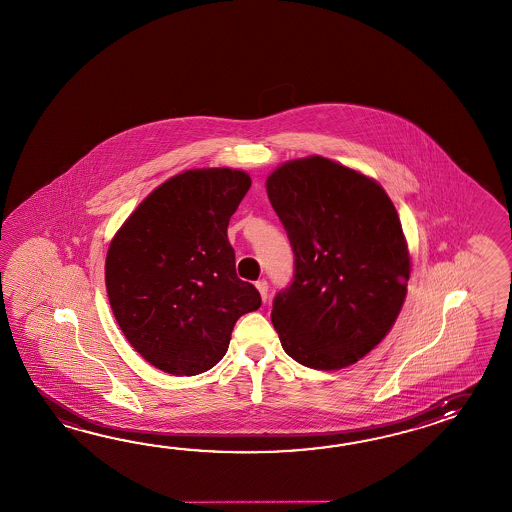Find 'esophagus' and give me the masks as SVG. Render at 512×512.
<instances>
[{
	"label": "esophagus",
	"instance_id": "34e87169",
	"mask_svg": "<svg viewBox=\"0 0 512 512\" xmlns=\"http://www.w3.org/2000/svg\"><path fill=\"white\" fill-rule=\"evenodd\" d=\"M255 286H257V290H259V294H261L262 301H266V299H268V283H266L264 279H261V281L255 283Z\"/></svg>",
	"mask_w": 512,
	"mask_h": 512
}]
</instances>
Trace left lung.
Segmentation results:
<instances>
[{"label":"left lung","instance_id":"obj_1","mask_svg":"<svg viewBox=\"0 0 512 512\" xmlns=\"http://www.w3.org/2000/svg\"><path fill=\"white\" fill-rule=\"evenodd\" d=\"M296 273L273 299L284 353L338 371L371 353L408 294V242L380 183L323 156L292 159L266 180Z\"/></svg>","mask_w":512,"mask_h":512}]
</instances>
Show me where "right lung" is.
I'll return each instance as SVG.
<instances>
[{"instance_id":"right-lung-1","label":"right lung","mask_w":512,"mask_h":512,"mask_svg":"<svg viewBox=\"0 0 512 512\" xmlns=\"http://www.w3.org/2000/svg\"><path fill=\"white\" fill-rule=\"evenodd\" d=\"M248 172L193 169L161 183L117 229L106 253L110 307L148 364L194 376L228 353L242 314L261 307L240 281L229 218L248 193Z\"/></svg>"}]
</instances>
